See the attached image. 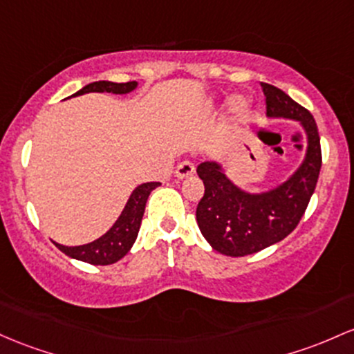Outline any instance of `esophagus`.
I'll use <instances>...</instances> for the list:
<instances>
[{"label":"esophagus","mask_w":354,"mask_h":354,"mask_svg":"<svg viewBox=\"0 0 354 354\" xmlns=\"http://www.w3.org/2000/svg\"><path fill=\"white\" fill-rule=\"evenodd\" d=\"M195 173H196L195 166H193L192 162H189V161H183V162H180V165H178L176 171H174V174H176L178 180H185V178L193 176V174H195Z\"/></svg>","instance_id":"34e87169"}]
</instances>
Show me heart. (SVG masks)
<instances>
[{
	"label": "heart",
	"instance_id": "b5f03b06",
	"mask_svg": "<svg viewBox=\"0 0 354 354\" xmlns=\"http://www.w3.org/2000/svg\"><path fill=\"white\" fill-rule=\"evenodd\" d=\"M213 107H215V100H212V102H209V109H213ZM250 109H252V102L248 97L234 95L230 99V104H228V114H230L232 119L240 120V119L247 118L248 112H250Z\"/></svg>",
	"mask_w": 354,
	"mask_h": 354
}]
</instances>
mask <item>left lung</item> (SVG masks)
<instances>
[{"mask_svg":"<svg viewBox=\"0 0 354 354\" xmlns=\"http://www.w3.org/2000/svg\"><path fill=\"white\" fill-rule=\"evenodd\" d=\"M267 118L296 120L306 134L301 165L282 183L263 192H247L228 176L220 161H205L196 173L205 195L196 207L200 232L213 250L243 257L284 240L304 215L321 171V142L316 120L281 88L262 84Z\"/></svg>","mask_w":354,"mask_h":354,"instance_id":"obj_1","label":"left lung"}]
</instances>
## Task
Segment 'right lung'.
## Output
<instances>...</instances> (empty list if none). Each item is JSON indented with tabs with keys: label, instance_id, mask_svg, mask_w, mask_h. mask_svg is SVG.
I'll return each instance as SVG.
<instances>
[{
	"label": "right lung",
	"instance_id": "add662e5",
	"mask_svg": "<svg viewBox=\"0 0 354 354\" xmlns=\"http://www.w3.org/2000/svg\"><path fill=\"white\" fill-rule=\"evenodd\" d=\"M138 82L118 84L109 82V80H99V82H92L75 92L72 97H79L84 94H91V92H109V94L124 95L129 94L138 88ZM161 183L158 181H149V183L138 185L133 189L129 198H127L126 205H124L122 212H120L119 218L114 221L111 228L94 242L84 243V245H62V243L53 242L55 245L64 252L68 257L75 260H82V262L92 263V266H109V263H115L120 260L127 252L134 245L136 239H138L139 227H141L142 215H145L146 201L149 198L151 192L156 189Z\"/></svg>",
	"mask_w": 354,
	"mask_h": 354
}]
</instances>
